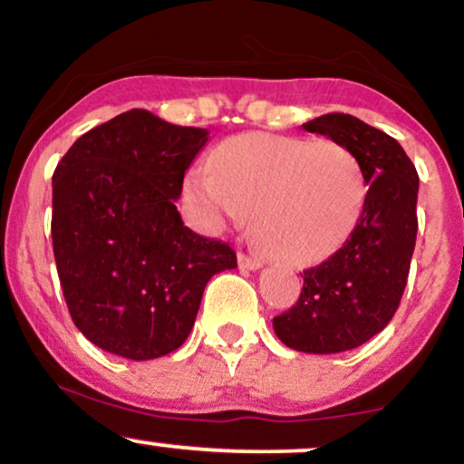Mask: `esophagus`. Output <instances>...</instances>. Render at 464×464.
Segmentation results:
<instances>
[{
    "label": "esophagus",
    "instance_id": "1",
    "mask_svg": "<svg viewBox=\"0 0 464 464\" xmlns=\"http://www.w3.org/2000/svg\"><path fill=\"white\" fill-rule=\"evenodd\" d=\"M237 264H239V268H244V270H259L264 266L262 259L253 257V255H246V253L237 255Z\"/></svg>",
    "mask_w": 464,
    "mask_h": 464
}]
</instances>
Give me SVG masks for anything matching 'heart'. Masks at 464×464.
<instances>
[{"label":"heart","mask_w":464,"mask_h":464,"mask_svg":"<svg viewBox=\"0 0 464 464\" xmlns=\"http://www.w3.org/2000/svg\"><path fill=\"white\" fill-rule=\"evenodd\" d=\"M366 191L364 168L347 146L270 132L228 137L209 168H191L183 180L200 227H237L253 211L255 239L290 266L332 257L358 227Z\"/></svg>","instance_id":"obj_1"}]
</instances>
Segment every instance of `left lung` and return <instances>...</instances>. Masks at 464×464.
Returning a JSON list of instances; mask_svg holds the SVG:
<instances>
[{"instance_id":"obj_1","label":"left lung","mask_w":464,"mask_h":464,"mask_svg":"<svg viewBox=\"0 0 464 464\" xmlns=\"http://www.w3.org/2000/svg\"><path fill=\"white\" fill-rule=\"evenodd\" d=\"M303 129L347 146L369 191L355 231L327 262L303 270L299 301L275 316L273 327L290 349L340 353L395 316L417 242L419 174L397 140L353 115L327 113Z\"/></svg>"}]
</instances>
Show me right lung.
<instances>
[{"label":"right lung","mask_w":464,"mask_h":464,"mask_svg":"<svg viewBox=\"0 0 464 464\" xmlns=\"http://www.w3.org/2000/svg\"><path fill=\"white\" fill-rule=\"evenodd\" d=\"M209 130L132 109L69 148L52 177V244L76 327L95 347L154 360L188 340L211 276L236 250L180 220L183 177Z\"/></svg>","instance_id":"right-lung-1"}]
</instances>
